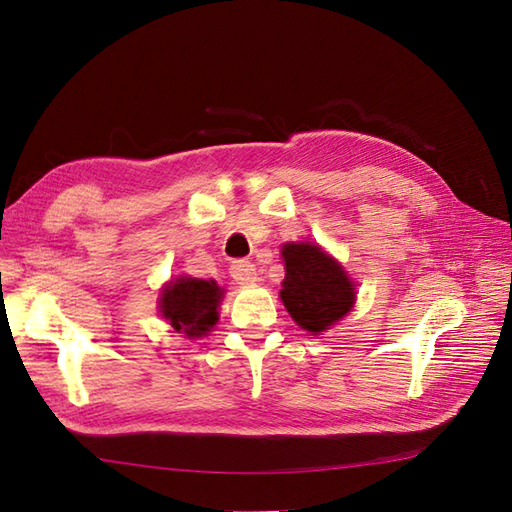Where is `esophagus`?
Returning <instances> with one entry per match:
<instances>
[{
    "label": "esophagus",
    "mask_w": 512,
    "mask_h": 512,
    "mask_svg": "<svg viewBox=\"0 0 512 512\" xmlns=\"http://www.w3.org/2000/svg\"><path fill=\"white\" fill-rule=\"evenodd\" d=\"M231 277L240 285H253L257 281V270L251 261H233L231 264Z\"/></svg>",
    "instance_id": "esophagus-1"
}]
</instances>
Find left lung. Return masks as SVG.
<instances>
[{
	"label": "left lung",
	"instance_id": "1",
	"mask_svg": "<svg viewBox=\"0 0 512 512\" xmlns=\"http://www.w3.org/2000/svg\"><path fill=\"white\" fill-rule=\"evenodd\" d=\"M285 261L283 290L285 309L300 329L320 335L342 320L355 305L357 287L337 259L318 244H283Z\"/></svg>",
	"mask_w": 512,
	"mask_h": 512
}]
</instances>
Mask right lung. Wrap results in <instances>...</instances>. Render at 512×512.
Instances as JSON below:
<instances>
[{
    "instance_id": "obj_1",
    "label": "right lung",
    "mask_w": 512,
    "mask_h": 512,
    "mask_svg": "<svg viewBox=\"0 0 512 512\" xmlns=\"http://www.w3.org/2000/svg\"><path fill=\"white\" fill-rule=\"evenodd\" d=\"M222 296H225V290L218 287L216 281L179 277L164 285L160 294V313L177 333L196 339L207 335L216 326Z\"/></svg>"
}]
</instances>
